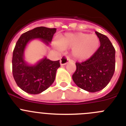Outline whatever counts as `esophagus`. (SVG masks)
<instances>
[{
  "mask_svg": "<svg viewBox=\"0 0 126 126\" xmlns=\"http://www.w3.org/2000/svg\"><path fill=\"white\" fill-rule=\"evenodd\" d=\"M71 61L69 59V57L67 56H63L62 57V58L61 59V61H60V64L61 65H64L67 64L69 61Z\"/></svg>",
  "mask_w": 126,
  "mask_h": 126,
  "instance_id": "1",
  "label": "esophagus"
}]
</instances>
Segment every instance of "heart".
<instances>
[{
	"mask_svg": "<svg viewBox=\"0 0 126 126\" xmlns=\"http://www.w3.org/2000/svg\"><path fill=\"white\" fill-rule=\"evenodd\" d=\"M100 40L96 34L84 33H67L61 36L55 46L60 50L72 48L73 55L78 61H85L93 56L97 51Z\"/></svg>",
	"mask_w": 126,
	"mask_h": 126,
	"instance_id": "obj_1",
	"label": "heart"
}]
</instances>
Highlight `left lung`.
Returning <instances> with one entry per match:
<instances>
[{
  "label": "left lung",
  "mask_w": 126,
  "mask_h": 126,
  "mask_svg": "<svg viewBox=\"0 0 126 126\" xmlns=\"http://www.w3.org/2000/svg\"><path fill=\"white\" fill-rule=\"evenodd\" d=\"M100 46L87 61L76 62L73 79L78 87L87 92H99L109 83L115 71V50L107 36L95 32Z\"/></svg>",
  "instance_id": "8db88e82"
}]
</instances>
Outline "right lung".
Returning <instances> with one entry per match:
<instances>
[{"label":"right lung","instance_id":"right-lung-1","mask_svg":"<svg viewBox=\"0 0 126 126\" xmlns=\"http://www.w3.org/2000/svg\"><path fill=\"white\" fill-rule=\"evenodd\" d=\"M56 28L37 27L21 34L13 51V74L20 88L30 94H39L49 88L55 80L59 61H52L44 57L34 65H29L24 59L28 43L34 39H40L47 45L52 42Z\"/></svg>","mask_w":126,"mask_h":126}]
</instances>
